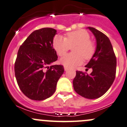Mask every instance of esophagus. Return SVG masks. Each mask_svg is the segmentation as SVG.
I'll list each match as a JSON object with an SVG mask.
<instances>
[{
	"label": "esophagus",
	"mask_w": 127,
	"mask_h": 127,
	"mask_svg": "<svg viewBox=\"0 0 127 127\" xmlns=\"http://www.w3.org/2000/svg\"><path fill=\"white\" fill-rule=\"evenodd\" d=\"M64 71H67V70L69 69V68L67 67H66V66H64Z\"/></svg>",
	"instance_id": "1"
}]
</instances>
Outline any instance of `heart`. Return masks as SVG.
<instances>
[{"instance_id":"b5f03b06","label":"heart","mask_w":127,"mask_h":127,"mask_svg":"<svg viewBox=\"0 0 127 127\" xmlns=\"http://www.w3.org/2000/svg\"><path fill=\"white\" fill-rule=\"evenodd\" d=\"M72 46L74 53L66 55L60 60L61 63L66 67L78 66L83 62L84 58L89 60L95 50L94 43L90 40L89 33L84 30L67 33L65 38L56 36L53 40V48L60 56H63Z\"/></svg>"}]
</instances>
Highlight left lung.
<instances>
[{
	"mask_svg": "<svg viewBox=\"0 0 127 127\" xmlns=\"http://www.w3.org/2000/svg\"><path fill=\"white\" fill-rule=\"evenodd\" d=\"M96 40V50L85 67L91 68L90 74L76 71L73 80L74 91L82 97L97 99L104 94L112 85L116 74L117 59L109 38L93 27H87Z\"/></svg>",
	"mask_w": 127,
	"mask_h": 127,
	"instance_id": "obj_1",
	"label": "left lung"
}]
</instances>
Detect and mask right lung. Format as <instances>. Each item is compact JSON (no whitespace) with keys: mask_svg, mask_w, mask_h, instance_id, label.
<instances>
[{"mask_svg":"<svg viewBox=\"0 0 127 127\" xmlns=\"http://www.w3.org/2000/svg\"><path fill=\"white\" fill-rule=\"evenodd\" d=\"M56 30L43 28L33 32L22 43L15 63V75L22 92L32 100H42L56 91L63 74L62 65H51L58 60L53 47Z\"/></svg>","mask_w":127,"mask_h":127,"instance_id":"obj_1","label":"right lung"}]
</instances>
